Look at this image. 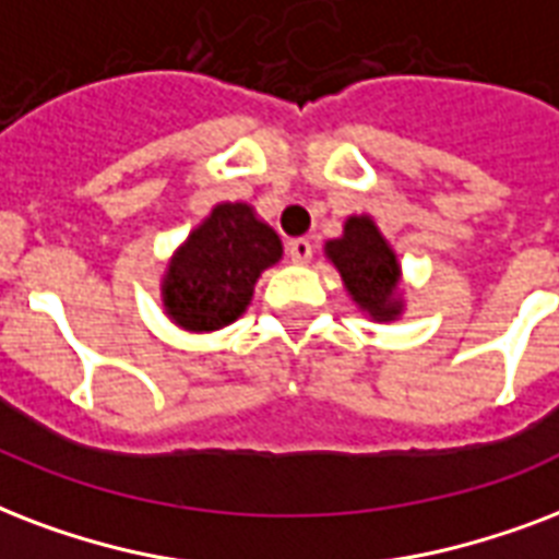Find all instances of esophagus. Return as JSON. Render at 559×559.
Listing matches in <instances>:
<instances>
[{"label": "esophagus", "instance_id": "34e87169", "mask_svg": "<svg viewBox=\"0 0 559 559\" xmlns=\"http://www.w3.org/2000/svg\"><path fill=\"white\" fill-rule=\"evenodd\" d=\"M311 253H314V245H311L309 239H294L292 245H288V257H292V262H297V265L311 262Z\"/></svg>", "mask_w": 559, "mask_h": 559}]
</instances>
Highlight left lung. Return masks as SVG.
I'll list each match as a JSON object with an SVG mask.
<instances>
[{
    "label": "left lung",
    "instance_id": "obj_1",
    "mask_svg": "<svg viewBox=\"0 0 559 559\" xmlns=\"http://www.w3.org/2000/svg\"><path fill=\"white\" fill-rule=\"evenodd\" d=\"M326 253L361 309L382 320H391L400 311V302L393 300V292L400 283V265H396L393 250L376 230L373 221L365 215L349 218L344 227V239L329 241Z\"/></svg>",
    "mask_w": 559,
    "mask_h": 559
}]
</instances>
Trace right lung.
Masks as SVG:
<instances>
[{"instance_id": "right-lung-1", "label": "right lung", "mask_w": 559, "mask_h": 559, "mask_svg": "<svg viewBox=\"0 0 559 559\" xmlns=\"http://www.w3.org/2000/svg\"><path fill=\"white\" fill-rule=\"evenodd\" d=\"M280 257V236L248 203H221L168 265V314L194 332L227 326L248 309L259 274Z\"/></svg>"}]
</instances>
